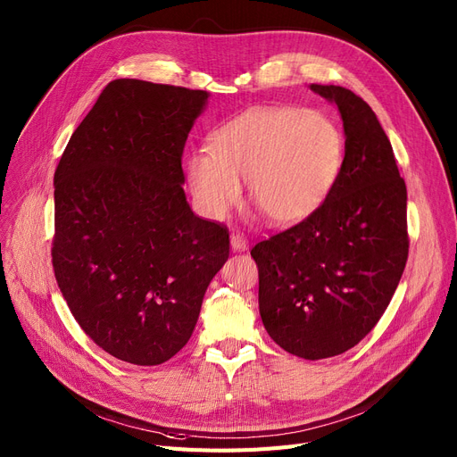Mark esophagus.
Returning a JSON list of instances; mask_svg holds the SVG:
<instances>
[{
  "mask_svg": "<svg viewBox=\"0 0 457 457\" xmlns=\"http://www.w3.org/2000/svg\"><path fill=\"white\" fill-rule=\"evenodd\" d=\"M231 250L233 252L248 250V238L243 233H231Z\"/></svg>",
  "mask_w": 457,
  "mask_h": 457,
  "instance_id": "34e87169",
  "label": "esophagus"
}]
</instances>
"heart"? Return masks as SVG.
<instances>
[{"label": "heart", "mask_w": 457, "mask_h": 457, "mask_svg": "<svg viewBox=\"0 0 457 457\" xmlns=\"http://www.w3.org/2000/svg\"><path fill=\"white\" fill-rule=\"evenodd\" d=\"M345 135L331 116L291 105L253 107L216 128L209 148L187 157L192 202L211 220H222L248 196L276 226L315 214L337 183Z\"/></svg>", "instance_id": "heart-1"}]
</instances>
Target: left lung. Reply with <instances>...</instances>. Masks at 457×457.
Listing matches in <instances>:
<instances>
[{"label":"left lung","mask_w":457,"mask_h":457,"mask_svg":"<svg viewBox=\"0 0 457 457\" xmlns=\"http://www.w3.org/2000/svg\"><path fill=\"white\" fill-rule=\"evenodd\" d=\"M335 104L345 162L324 205L252 248L259 313L270 337L303 359L339 355L378 324L407 261V190L374 111L352 90L309 85Z\"/></svg>","instance_id":"8db88e82"}]
</instances>
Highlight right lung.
I'll use <instances>...</instances> for the list:
<instances>
[{
	"instance_id": "1",
	"label": "right lung",
	"mask_w": 457,
	"mask_h": 457,
	"mask_svg": "<svg viewBox=\"0 0 457 457\" xmlns=\"http://www.w3.org/2000/svg\"><path fill=\"white\" fill-rule=\"evenodd\" d=\"M207 98L114 79L55 170L59 289L83 331L120 361L152 367L176 355L229 257L228 229L192 212L183 190V148Z\"/></svg>"
}]
</instances>
